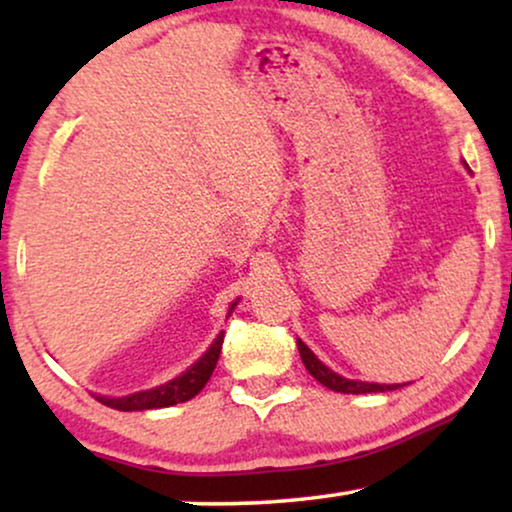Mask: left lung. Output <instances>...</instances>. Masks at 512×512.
<instances>
[{
	"instance_id": "left-lung-1",
	"label": "left lung",
	"mask_w": 512,
	"mask_h": 512,
	"mask_svg": "<svg viewBox=\"0 0 512 512\" xmlns=\"http://www.w3.org/2000/svg\"><path fill=\"white\" fill-rule=\"evenodd\" d=\"M298 352L303 359L307 373H310L319 384H324L331 391H340V394H375V391H391L398 389L401 384H370V382H356L347 380V377L335 375L333 370H328L317 356H314L303 340H298Z\"/></svg>"
}]
</instances>
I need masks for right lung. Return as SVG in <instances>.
I'll list each match as a JSON object with an SVG mask.
<instances>
[{"instance_id":"right-lung-1","label":"right lung","mask_w":512,"mask_h":512,"mask_svg":"<svg viewBox=\"0 0 512 512\" xmlns=\"http://www.w3.org/2000/svg\"><path fill=\"white\" fill-rule=\"evenodd\" d=\"M235 305L237 303L230 305V312L235 310ZM221 345H223V333L214 340V345L207 349L205 356H202L198 363H193V366L188 368L184 375H179L177 380L163 384V387L151 389V391H139V394H132V396H125V398L97 396V401H100L102 405H107V408L123 410V412L167 408V405H177V403L191 401L193 396L200 394L202 387H205V384L209 382V377H212L214 368H216V361H219V354H221Z\"/></svg>"}]
</instances>
